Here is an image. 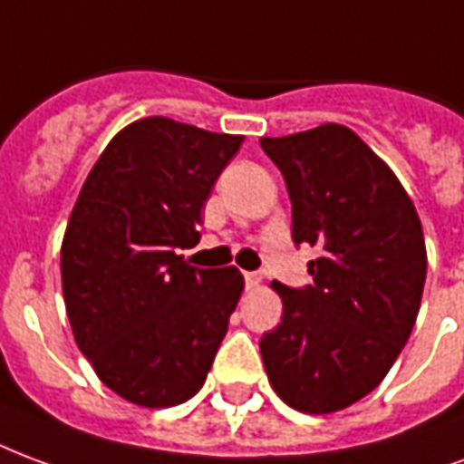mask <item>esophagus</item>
<instances>
[{"label": "esophagus", "instance_id": "obj_1", "mask_svg": "<svg viewBox=\"0 0 464 464\" xmlns=\"http://www.w3.org/2000/svg\"><path fill=\"white\" fill-rule=\"evenodd\" d=\"M245 284H246V289H256L259 284H262V276L255 272H246L245 274Z\"/></svg>", "mask_w": 464, "mask_h": 464}]
</instances>
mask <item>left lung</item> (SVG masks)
Returning <instances> with one entry per match:
<instances>
[{
  "mask_svg": "<svg viewBox=\"0 0 464 464\" xmlns=\"http://www.w3.org/2000/svg\"><path fill=\"white\" fill-rule=\"evenodd\" d=\"M262 150L286 182L294 242L321 252L314 284L272 282L284 314L259 341L266 375L294 411H343L383 381L415 326L428 272L420 218L346 125L262 138Z\"/></svg>",
  "mask_w": 464,
  "mask_h": 464,
  "instance_id": "8db88e82",
  "label": "left lung"
}]
</instances>
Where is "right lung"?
<instances>
[{"instance_id":"1","label":"right lung","mask_w":464,"mask_h":464,"mask_svg":"<svg viewBox=\"0 0 464 464\" xmlns=\"http://www.w3.org/2000/svg\"><path fill=\"white\" fill-rule=\"evenodd\" d=\"M245 135L172 118L125 125L73 205L61 245V286L73 339L103 383L140 408L198 393L227 334L245 276L190 266L208 202Z\"/></svg>"}]
</instances>
